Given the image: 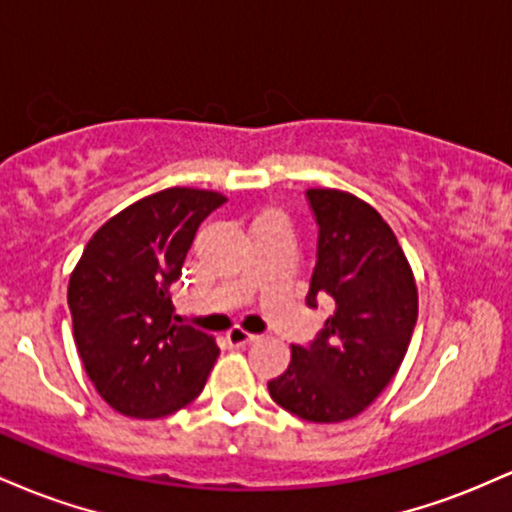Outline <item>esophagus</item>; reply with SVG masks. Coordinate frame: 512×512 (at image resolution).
Segmentation results:
<instances>
[{
    "instance_id": "esophagus-1",
    "label": "esophagus",
    "mask_w": 512,
    "mask_h": 512,
    "mask_svg": "<svg viewBox=\"0 0 512 512\" xmlns=\"http://www.w3.org/2000/svg\"><path fill=\"white\" fill-rule=\"evenodd\" d=\"M257 334H250V332H245V330H240V327H233L231 332H226V342L231 344V346H245V344H252V342H257Z\"/></svg>"
}]
</instances>
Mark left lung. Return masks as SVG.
Instances as JSON below:
<instances>
[{
  "label": "left lung",
  "instance_id": "1",
  "mask_svg": "<svg viewBox=\"0 0 512 512\" xmlns=\"http://www.w3.org/2000/svg\"><path fill=\"white\" fill-rule=\"evenodd\" d=\"M317 223V262L305 303L334 313L315 342L291 346L284 375L269 380L279 407L313 424L354 419L390 385L407 354L419 293L395 233L349 192H305Z\"/></svg>",
  "mask_w": 512,
  "mask_h": 512
}]
</instances>
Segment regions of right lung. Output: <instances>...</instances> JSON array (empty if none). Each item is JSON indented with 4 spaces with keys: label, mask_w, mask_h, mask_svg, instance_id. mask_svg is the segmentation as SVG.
Here are the masks:
<instances>
[{
    "label": "right lung",
    "mask_w": 512,
    "mask_h": 512,
    "mask_svg": "<svg viewBox=\"0 0 512 512\" xmlns=\"http://www.w3.org/2000/svg\"><path fill=\"white\" fill-rule=\"evenodd\" d=\"M223 202L195 187L139 199L93 233L69 276L76 351L98 395L120 414L161 419L204 390L219 346L178 325L170 286L199 223Z\"/></svg>",
    "instance_id": "add662e5"
}]
</instances>
